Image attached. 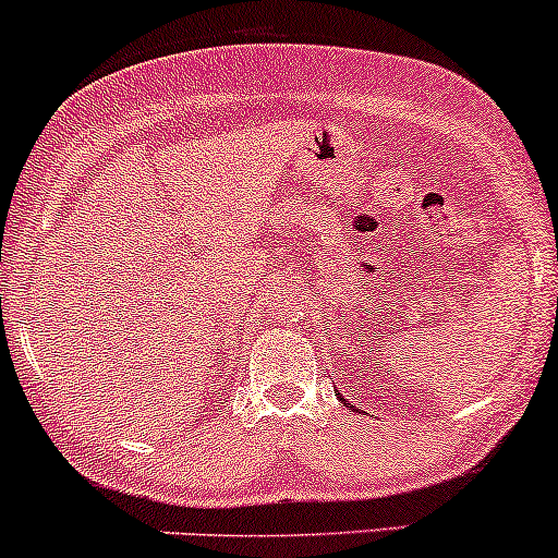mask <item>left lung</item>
Listing matches in <instances>:
<instances>
[{
	"mask_svg": "<svg viewBox=\"0 0 558 558\" xmlns=\"http://www.w3.org/2000/svg\"><path fill=\"white\" fill-rule=\"evenodd\" d=\"M337 396H340V392H337ZM340 400H342V403H345V405H348V409H355V405H350V403H348V400H345V398H342V396H340Z\"/></svg>",
	"mask_w": 558,
	"mask_h": 558,
	"instance_id": "8db88e82",
	"label": "left lung"
}]
</instances>
